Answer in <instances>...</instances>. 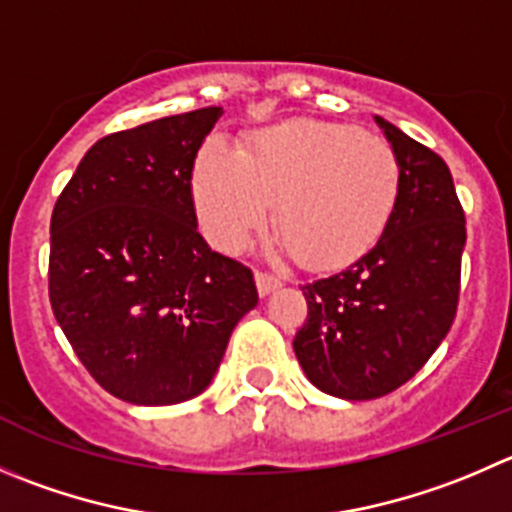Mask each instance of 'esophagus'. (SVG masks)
<instances>
[{
	"label": "esophagus",
	"mask_w": 512,
	"mask_h": 512,
	"mask_svg": "<svg viewBox=\"0 0 512 512\" xmlns=\"http://www.w3.org/2000/svg\"><path fill=\"white\" fill-rule=\"evenodd\" d=\"M255 282H257V292H260L262 297L270 295V292H275L277 287L282 285L280 277L270 275V272H255Z\"/></svg>",
	"instance_id": "1"
}]
</instances>
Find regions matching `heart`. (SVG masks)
<instances>
[{
	"label": "heart",
	"mask_w": 512,
	"mask_h": 512,
	"mask_svg": "<svg viewBox=\"0 0 512 512\" xmlns=\"http://www.w3.org/2000/svg\"><path fill=\"white\" fill-rule=\"evenodd\" d=\"M202 232L235 252L270 222L305 265L332 270L370 252L400 195L393 145L337 122H282L252 137L242 155L220 137L202 147L192 177Z\"/></svg>",
	"instance_id": "obj_1"
}]
</instances>
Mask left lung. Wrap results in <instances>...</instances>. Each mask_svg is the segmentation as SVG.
<instances>
[{
  "label": "left lung",
  "mask_w": 512,
  "mask_h": 512,
  "mask_svg": "<svg viewBox=\"0 0 512 512\" xmlns=\"http://www.w3.org/2000/svg\"><path fill=\"white\" fill-rule=\"evenodd\" d=\"M400 162L390 225L370 252L302 287L292 347L307 380L342 400L393 393L430 360L455 320L465 215L443 157L375 117Z\"/></svg>",
  "instance_id": "left-lung-1"
}]
</instances>
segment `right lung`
Listing matches in <instances>:
<instances>
[{
    "label": "right lung",
    "instance_id": "add662e5",
    "mask_svg": "<svg viewBox=\"0 0 512 512\" xmlns=\"http://www.w3.org/2000/svg\"><path fill=\"white\" fill-rule=\"evenodd\" d=\"M222 107L102 137L52 212L49 302L89 375L132 405L197 398L255 277L197 232L192 170Z\"/></svg>",
    "mask_w": 512,
    "mask_h": 512
}]
</instances>
